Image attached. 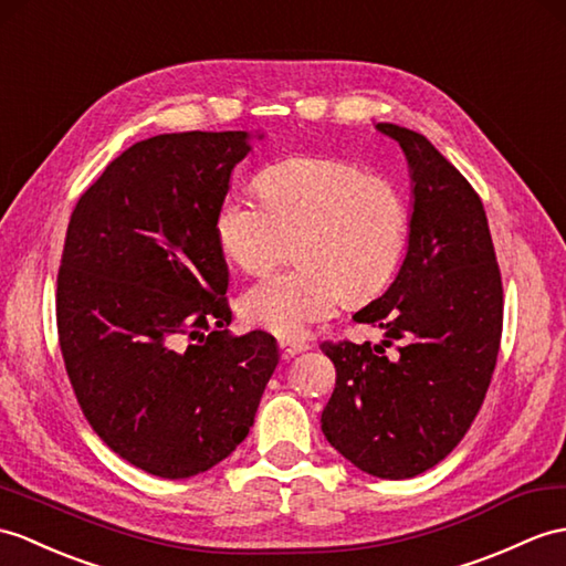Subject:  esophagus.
Instances as JSON below:
<instances>
[{
	"instance_id": "34e87169",
	"label": "esophagus",
	"mask_w": 566,
	"mask_h": 566,
	"mask_svg": "<svg viewBox=\"0 0 566 566\" xmlns=\"http://www.w3.org/2000/svg\"><path fill=\"white\" fill-rule=\"evenodd\" d=\"M280 349H282L284 359H292V357H296V354L306 352L308 345L301 343V339H280Z\"/></svg>"
}]
</instances>
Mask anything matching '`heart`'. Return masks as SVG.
Listing matches in <instances>:
<instances>
[{
  "label": "heart",
  "instance_id": "heart-1",
  "mask_svg": "<svg viewBox=\"0 0 566 566\" xmlns=\"http://www.w3.org/2000/svg\"><path fill=\"white\" fill-rule=\"evenodd\" d=\"M262 200L231 190L214 217L223 255L265 274L292 251L296 265L241 298L243 318L277 337L331 318L343 296L386 289L407 243V205L392 180L337 156H292L258 178Z\"/></svg>",
  "mask_w": 566,
  "mask_h": 566
}]
</instances>
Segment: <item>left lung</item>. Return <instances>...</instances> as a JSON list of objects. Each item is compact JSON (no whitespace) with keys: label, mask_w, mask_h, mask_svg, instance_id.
<instances>
[{"label":"left lung","mask_w":566,"mask_h":566,"mask_svg":"<svg viewBox=\"0 0 566 566\" xmlns=\"http://www.w3.org/2000/svg\"><path fill=\"white\" fill-rule=\"evenodd\" d=\"M412 178L407 253L384 296L354 313L380 345L323 343L337 380L321 427L352 465L407 480L441 463L478 417L502 343L504 292L480 195L433 144L378 123ZM398 338L399 354L385 347Z\"/></svg>","instance_id":"8db88e82"}]
</instances>
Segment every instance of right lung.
I'll return each instance as SVG.
<instances>
[{"mask_svg":"<svg viewBox=\"0 0 566 566\" xmlns=\"http://www.w3.org/2000/svg\"><path fill=\"white\" fill-rule=\"evenodd\" d=\"M248 139L195 129L133 144L78 197L64 239L57 333L74 396L98 437L156 478L223 461L280 361L272 335L229 333L214 233Z\"/></svg>","mask_w":566,"mask_h":566,"instance_id":"add662e5","label":"right lung"}]
</instances>
